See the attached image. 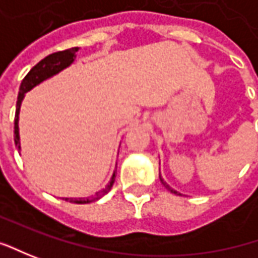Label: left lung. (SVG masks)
I'll use <instances>...</instances> for the list:
<instances>
[{"mask_svg": "<svg viewBox=\"0 0 258 258\" xmlns=\"http://www.w3.org/2000/svg\"><path fill=\"white\" fill-rule=\"evenodd\" d=\"M160 181H161V184H163V185H164V187H165V188H167V190H168V191H171V192H174V194H178V192H177V191L173 190V188H171V187H170V185H168V184H167V182H165L164 180H163V178H161V175H160Z\"/></svg>", "mask_w": 258, "mask_h": 258, "instance_id": "left-lung-1", "label": "left lung"}]
</instances>
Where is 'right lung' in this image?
<instances>
[{
  "mask_svg": "<svg viewBox=\"0 0 258 258\" xmlns=\"http://www.w3.org/2000/svg\"><path fill=\"white\" fill-rule=\"evenodd\" d=\"M77 51H78V47H73V48L49 54L48 57L41 59L37 66H34L30 70V73L24 77L23 83L20 85V93H18V98H17L15 118H14V141H15V146H17L18 150L21 148L20 147V133H18V114H20V107H21V101H23L24 95H25L27 91H30L31 88H34L35 85L42 83L44 80H47L49 77H52L54 74L59 73L61 70L68 67L74 61ZM114 181H115V171L112 174L108 185L102 191H100V192H95V196H93V197H90V199H66V200L70 201V203H76V204H87V203H91L94 200H98V199H101L102 196H105L108 191L111 190Z\"/></svg>",
  "mask_w": 258,
  "mask_h": 258,
  "instance_id": "1",
  "label": "right lung"
}]
</instances>
